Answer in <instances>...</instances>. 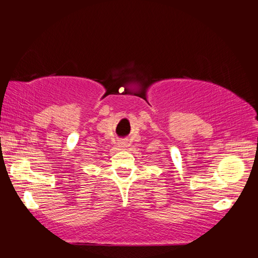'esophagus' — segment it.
<instances>
[{
    "label": "esophagus",
    "instance_id": "1",
    "mask_svg": "<svg viewBox=\"0 0 258 258\" xmlns=\"http://www.w3.org/2000/svg\"><path fill=\"white\" fill-rule=\"evenodd\" d=\"M119 145H120V147L124 148V147H126V142H123V141H122V142H120V143H119Z\"/></svg>",
    "mask_w": 258,
    "mask_h": 258
}]
</instances>
